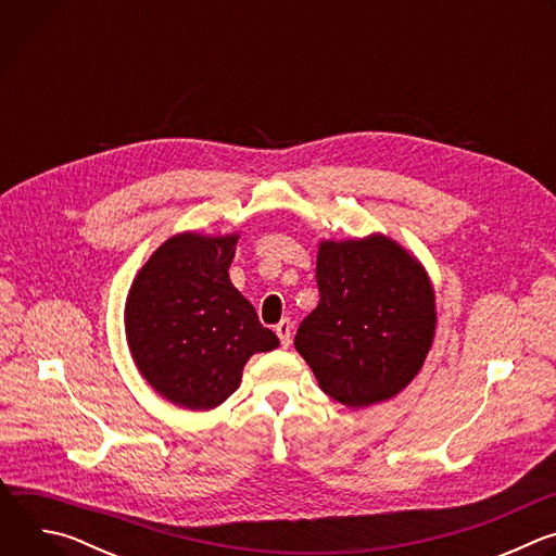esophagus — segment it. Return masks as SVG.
I'll list each match as a JSON object with an SVG mask.
<instances>
[{
	"mask_svg": "<svg viewBox=\"0 0 556 556\" xmlns=\"http://www.w3.org/2000/svg\"><path fill=\"white\" fill-rule=\"evenodd\" d=\"M275 332H277V337H279V341H281V348H288L290 345V337H292V321L290 319H281L279 324H277V328H275Z\"/></svg>",
	"mask_w": 556,
	"mask_h": 556,
	"instance_id": "obj_1",
	"label": "esophagus"
}]
</instances>
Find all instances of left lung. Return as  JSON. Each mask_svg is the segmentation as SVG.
Instances as JSON below:
<instances>
[{
    "label": "left lung",
    "instance_id": "8db88e82",
    "mask_svg": "<svg viewBox=\"0 0 556 556\" xmlns=\"http://www.w3.org/2000/svg\"><path fill=\"white\" fill-rule=\"evenodd\" d=\"M319 305L294 348L341 405L389 401L420 371L435 330L433 288L420 264L382 235L324 242L316 257Z\"/></svg>",
    "mask_w": 556,
    "mask_h": 556
}]
</instances>
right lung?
Instances as JSON below:
<instances>
[{
  "instance_id": "obj_1",
  "label": "right lung",
  "mask_w": 556,
  "mask_h": 556,
  "mask_svg": "<svg viewBox=\"0 0 556 556\" xmlns=\"http://www.w3.org/2000/svg\"><path fill=\"white\" fill-rule=\"evenodd\" d=\"M235 244V235H176L131 283L125 305L131 356L174 405L217 407L240 387L247 361L279 345L228 279Z\"/></svg>"
}]
</instances>
